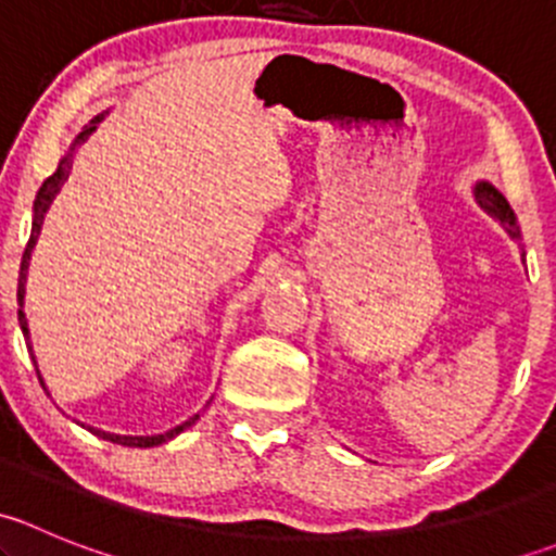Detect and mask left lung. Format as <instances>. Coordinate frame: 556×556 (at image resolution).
Masks as SVG:
<instances>
[{"mask_svg":"<svg viewBox=\"0 0 556 556\" xmlns=\"http://www.w3.org/2000/svg\"><path fill=\"white\" fill-rule=\"evenodd\" d=\"M476 201H479V204L484 206V210L490 212V215H495L497 220L506 223L508 231H511V237H519V228H517V220H514L511 206H508V201L503 199V195L497 193V190L492 188V185H486V182L476 185Z\"/></svg>","mask_w":556,"mask_h":556,"instance_id":"8db88e82","label":"left lung"}]
</instances>
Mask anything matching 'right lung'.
I'll use <instances>...</instances> for the list:
<instances>
[{"instance_id":"1","label":"right lung","mask_w":556,"mask_h":556,"mask_svg":"<svg viewBox=\"0 0 556 556\" xmlns=\"http://www.w3.org/2000/svg\"><path fill=\"white\" fill-rule=\"evenodd\" d=\"M99 121H102V115L93 117L91 126H88L86 131H83L80 137L75 139L72 150H75L80 142H86V137L93 131V128H97ZM70 169H72V153L61 159L59 169H55L48 179H45L42 188H39V193H37V199H35V223H31V237H29V244H26V250H24V261H21V274H18V301H21V306H24V293H26V268H29L31 250H35V242H37V237H39V228H42V217H45V212H48V206L53 204L55 193H59V190H61L64 179L70 177ZM18 323H21V330H24V336H26V346H31L29 344V325H26L24 309H18ZM37 377H39V371H37ZM42 387H45V382H42ZM195 419H199V414H195V417H190L188 422H182V425H179V428H174V430H169V433H164V435H142V439H134V435L102 433V430H97V435H102L104 441H112V444H121V446H159V444H164V441L174 439V435H177V433H182L185 428H190V425H193Z\"/></svg>"}]
</instances>
